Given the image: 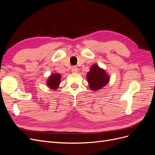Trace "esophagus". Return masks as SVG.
I'll use <instances>...</instances> for the list:
<instances>
[{
    "instance_id": "esophagus-1",
    "label": "esophagus",
    "mask_w": 155,
    "mask_h": 155,
    "mask_svg": "<svg viewBox=\"0 0 155 155\" xmlns=\"http://www.w3.org/2000/svg\"><path fill=\"white\" fill-rule=\"evenodd\" d=\"M72 73H78V68L76 67H72Z\"/></svg>"
}]
</instances>
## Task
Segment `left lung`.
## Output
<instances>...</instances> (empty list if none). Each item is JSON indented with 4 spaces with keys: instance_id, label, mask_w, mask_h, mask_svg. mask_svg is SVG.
I'll list each match as a JSON object with an SVG mask.
<instances>
[{
    "instance_id": "1",
    "label": "left lung",
    "mask_w": 155,
    "mask_h": 155,
    "mask_svg": "<svg viewBox=\"0 0 155 155\" xmlns=\"http://www.w3.org/2000/svg\"><path fill=\"white\" fill-rule=\"evenodd\" d=\"M87 79L91 90L96 91L100 90L109 83L110 76L104 68L94 64L91 66L90 71L87 74Z\"/></svg>"
}]
</instances>
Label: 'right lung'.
<instances>
[{
    "instance_id": "1",
    "label": "right lung",
    "mask_w": 155,
    "mask_h": 155,
    "mask_svg": "<svg viewBox=\"0 0 155 155\" xmlns=\"http://www.w3.org/2000/svg\"><path fill=\"white\" fill-rule=\"evenodd\" d=\"M61 75L59 73H54L51 74L46 81V85L50 89L55 91L59 88L61 83Z\"/></svg>"
}]
</instances>
